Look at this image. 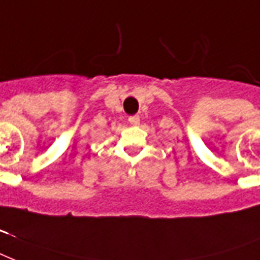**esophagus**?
Segmentation results:
<instances>
[{"mask_svg": "<svg viewBox=\"0 0 260 260\" xmlns=\"http://www.w3.org/2000/svg\"><path fill=\"white\" fill-rule=\"evenodd\" d=\"M128 122H130V124H138L140 123V116L138 115L128 116Z\"/></svg>", "mask_w": 260, "mask_h": 260, "instance_id": "esophagus-1", "label": "esophagus"}]
</instances>
